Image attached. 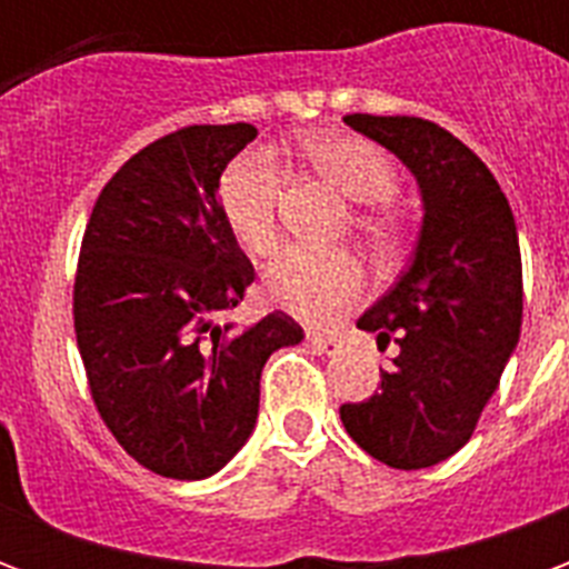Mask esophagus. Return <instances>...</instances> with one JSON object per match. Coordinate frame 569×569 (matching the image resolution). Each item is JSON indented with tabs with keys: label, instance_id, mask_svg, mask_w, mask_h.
Wrapping results in <instances>:
<instances>
[{
	"label": "esophagus",
	"instance_id": "obj_1",
	"mask_svg": "<svg viewBox=\"0 0 569 569\" xmlns=\"http://www.w3.org/2000/svg\"><path fill=\"white\" fill-rule=\"evenodd\" d=\"M310 347H317L320 353H335L338 347H341V338L332 332H308Z\"/></svg>",
	"mask_w": 569,
	"mask_h": 569
}]
</instances>
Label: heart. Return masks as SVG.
<instances>
[{
    "label": "heart",
    "mask_w": 569,
    "mask_h": 569,
    "mask_svg": "<svg viewBox=\"0 0 569 569\" xmlns=\"http://www.w3.org/2000/svg\"><path fill=\"white\" fill-rule=\"evenodd\" d=\"M301 154L313 173L357 203L350 210V231L381 256L393 252L402 240V216L390 203L399 191L393 158L357 133H313L301 142ZM283 194V167L264 149L243 151L219 179L224 224L256 259H268L280 247ZM362 289L366 271L347 249H286L264 273V296L273 308L308 322L335 320Z\"/></svg>",
    "instance_id": "1"
}]
</instances>
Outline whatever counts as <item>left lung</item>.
I'll use <instances>...</instances> for the list:
<instances>
[{"mask_svg":"<svg viewBox=\"0 0 569 569\" xmlns=\"http://www.w3.org/2000/svg\"><path fill=\"white\" fill-rule=\"evenodd\" d=\"M418 176L423 228L399 283L359 317L399 345L378 393L341 406L350 439L393 469H423L463 448L521 335V249L488 163L432 121L345 116Z\"/></svg>","mask_w":569,"mask_h":569,"instance_id":"obj_1","label":"left lung"}]
</instances>
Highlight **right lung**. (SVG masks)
<instances>
[{
  "mask_svg": "<svg viewBox=\"0 0 569 569\" xmlns=\"http://www.w3.org/2000/svg\"><path fill=\"white\" fill-rule=\"evenodd\" d=\"M252 124H188L118 167L93 203L72 286L91 399L118 445L163 478H207L259 418L261 369L305 332L273 310L224 322L252 261L219 207V176Z\"/></svg>",
  "mask_w": 569,
  "mask_h": 569,
  "instance_id": "right-lung-1",
  "label": "right lung"
}]
</instances>
